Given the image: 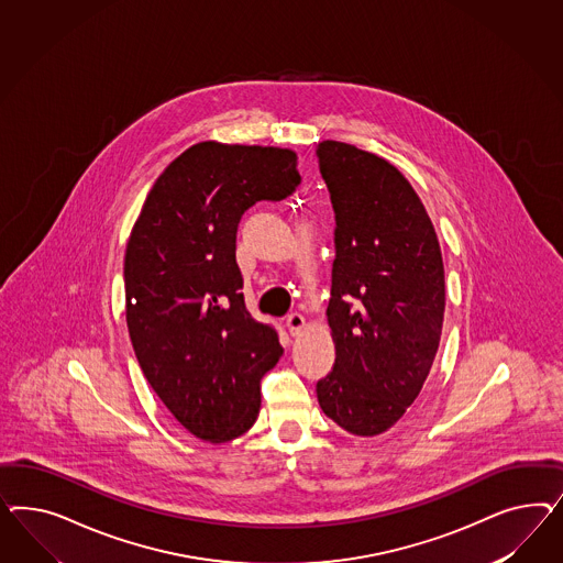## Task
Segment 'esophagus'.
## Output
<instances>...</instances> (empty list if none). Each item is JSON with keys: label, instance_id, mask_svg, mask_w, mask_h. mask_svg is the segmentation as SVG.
Segmentation results:
<instances>
[{"label": "esophagus", "instance_id": "esophagus-1", "mask_svg": "<svg viewBox=\"0 0 563 563\" xmlns=\"http://www.w3.org/2000/svg\"><path fill=\"white\" fill-rule=\"evenodd\" d=\"M287 328L292 336H299L306 330V318L301 313H290L287 318Z\"/></svg>", "mask_w": 563, "mask_h": 563}]
</instances>
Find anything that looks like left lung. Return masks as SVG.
Returning <instances> with one entry per match:
<instances>
[{
	"mask_svg": "<svg viewBox=\"0 0 563 563\" xmlns=\"http://www.w3.org/2000/svg\"><path fill=\"white\" fill-rule=\"evenodd\" d=\"M336 214L328 324L336 358L318 402L344 431L374 438L407 412L440 346V241L407 177L353 144H318Z\"/></svg>",
	"mask_w": 563,
	"mask_h": 563,
	"instance_id": "left-lung-1",
	"label": "left lung"
}]
</instances>
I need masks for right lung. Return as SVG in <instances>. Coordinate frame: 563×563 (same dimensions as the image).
<instances>
[{
    "mask_svg": "<svg viewBox=\"0 0 563 563\" xmlns=\"http://www.w3.org/2000/svg\"><path fill=\"white\" fill-rule=\"evenodd\" d=\"M301 184L297 154L198 142L158 175L128 239L125 320L137 363L191 435L231 442L256 423L260 379L283 355L243 301L238 227Z\"/></svg>",
    "mask_w": 563,
    "mask_h": 563,
    "instance_id": "add662e5",
    "label": "right lung"
}]
</instances>
